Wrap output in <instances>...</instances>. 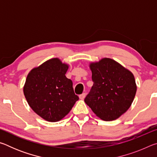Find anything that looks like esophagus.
<instances>
[{"label":"esophagus","instance_id":"obj_1","mask_svg":"<svg viewBox=\"0 0 157 157\" xmlns=\"http://www.w3.org/2000/svg\"><path fill=\"white\" fill-rule=\"evenodd\" d=\"M85 96H86V94H85V93H83V94H81V95H79V98H80L81 100H83V99H84Z\"/></svg>","mask_w":157,"mask_h":157}]
</instances>
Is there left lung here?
Instances as JSON below:
<instances>
[{"mask_svg": "<svg viewBox=\"0 0 157 157\" xmlns=\"http://www.w3.org/2000/svg\"><path fill=\"white\" fill-rule=\"evenodd\" d=\"M89 66L94 85L84 102L102 120H116L128 110L134 99V76L110 58H103Z\"/></svg>", "mask_w": 157, "mask_h": 157, "instance_id": "left-lung-1", "label": "left lung"}]
</instances>
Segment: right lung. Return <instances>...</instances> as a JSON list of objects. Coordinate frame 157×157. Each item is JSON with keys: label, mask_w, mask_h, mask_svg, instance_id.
I'll use <instances>...</instances> for the list:
<instances>
[{"label": "right lung", "mask_w": 157, "mask_h": 157, "mask_svg": "<svg viewBox=\"0 0 157 157\" xmlns=\"http://www.w3.org/2000/svg\"><path fill=\"white\" fill-rule=\"evenodd\" d=\"M68 68V64L52 58L32 69L26 78L23 86L26 100L32 109L47 121L62 120L79 100L72 80L65 75Z\"/></svg>", "instance_id": "1"}]
</instances>
